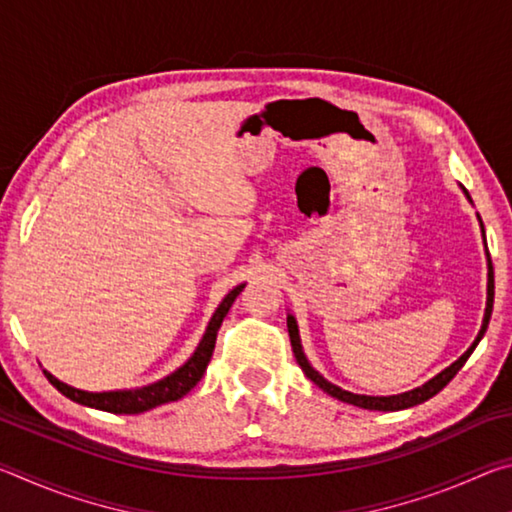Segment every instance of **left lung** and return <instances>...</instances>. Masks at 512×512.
I'll list each match as a JSON object with an SVG mask.
<instances>
[{
	"mask_svg": "<svg viewBox=\"0 0 512 512\" xmlns=\"http://www.w3.org/2000/svg\"><path fill=\"white\" fill-rule=\"evenodd\" d=\"M465 192V189H463ZM467 194V192H465ZM470 198V196H467ZM481 221V219H479ZM481 232H483V223H481ZM483 241H485V232H483ZM485 257H488V300H485V314H483V325L479 329V334H476L474 343L467 348L465 354H461L452 366L445 368L443 372H438L436 377L429 379L427 384H422L420 388H413V391L409 393H402V395H391V397H372V395H354L350 391H343V388L334 386L332 381H327L323 375H320L318 370L311 368V363L307 361L305 352H302V345H300V334H298V323L296 318H293L291 314L287 316V327H289V339H291V348H293V354H296V361L298 366L302 368V372L314 381V384L318 388H323V391L327 395L336 397V400L341 402H348V404H354L359 406V409H370V411H400V409H409V406H415V404H422L427 402L429 397H433L436 393L443 391V388L449 384V381L454 379V375L458 370L463 368V363L470 359V354L474 352L476 345H479V341L483 339L485 329H488V323H490V316H492V302H495V271H492V259H490V253H488V244H485Z\"/></svg>",
	"mask_w": 512,
	"mask_h": 512,
	"instance_id": "obj_1",
	"label": "left lung"
}]
</instances>
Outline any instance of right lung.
<instances>
[{
	"instance_id": "add662e5",
	"label": "right lung",
	"mask_w": 512,
	"mask_h": 512,
	"mask_svg": "<svg viewBox=\"0 0 512 512\" xmlns=\"http://www.w3.org/2000/svg\"><path fill=\"white\" fill-rule=\"evenodd\" d=\"M241 289H244V284H239V287L232 289L228 296L223 298L221 305L216 307L210 325H207L203 339H201V343H198V348L192 357H189L176 372H171L169 377L155 381V384L135 388V391L88 393V391H79V388L63 384V381L56 379L47 370H45V377L49 379L51 386L58 388V391L65 397H69L72 402H79L83 406H90V409H99V411H108V413H128V415L144 413L149 409H155V406H160V404L176 402V400H180V397L192 391L198 381H201L203 372L207 370V363H210V359H212L216 332H219L225 314L230 311L232 302L237 300Z\"/></svg>"
}]
</instances>
